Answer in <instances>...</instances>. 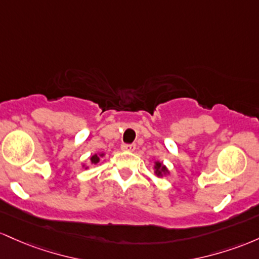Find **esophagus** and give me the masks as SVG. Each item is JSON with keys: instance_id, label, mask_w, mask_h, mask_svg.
<instances>
[{"instance_id": "esophagus-1", "label": "esophagus", "mask_w": 259, "mask_h": 259, "mask_svg": "<svg viewBox=\"0 0 259 259\" xmlns=\"http://www.w3.org/2000/svg\"><path fill=\"white\" fill-rule=\"evenodd\" d=\"M121 149L124 152H133L136 149V144H122Z\"/></svg>"}]
</instances>
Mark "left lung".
Segmentation results:
<instances>
[{
  "label": "left lung",
  "instance_id": "8db88e82",
  "mask_svg": "<svg viewBox=\"0 0 259 259\" xmlns=\"http://www.w3.org/2000/svg\"><path fill=\"white\" fill-rule=\"evenodd\" d=\"M155 168H156V172H158V175H160L161 171H166V167L162 166L161 162H156V166H155Z\"/></svg>",
  "mask_w": 259,
  "mask_h": 259
}]
</instances>
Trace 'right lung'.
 <instances>
[{"label":"right lung","instance_id":"right-lung-1","mask_svg":"<svg viewBox=\"0 0 259 259\" xmlns=\"http://www.w3.org/2000/svg\"><path fill=\"white\" fill-rule=\"evenodd\" d=\"M91 160L93 164H97V162H99V156L98 155H93L91 158Z\"/></svg>","mask_w":259,"mask_h":259}]
</instances>
